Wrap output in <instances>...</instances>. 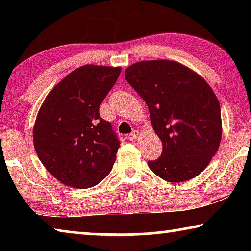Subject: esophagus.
I'll return each mask as SVG.
<instances>
[{
    "instance_id": "1",
    "label": "esophagus",
    "mask_w": 251,
    "mask_h": 251,
    "mask_svg": "<svg viewBox=\"0 0 251 251\" xmlns=\"http://www.w3.org/2000/svg\"><path fill=\"white\" fill-rule=\"evenodd\" d=\"M138 136H139V131L134 130L128 135V139H130V141H135V139H137Z\"/></svg>"
}]
</instances>
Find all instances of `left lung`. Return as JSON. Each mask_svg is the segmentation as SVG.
Returning a JSON list of instances; mask_svg holds the SVG:
<instances>
[{"instance_id":"left-lung-1","label":"left lung","mask_w":251,"mask_h":251,"mask_svg":"<svg viewBox=\"0 0 251 251\" xmlns=\"http://www.w3.org/2000/svg\"><path fill=\"white\" fill-rule=\"evenodd\" d=\"M125 78L145 100L163 143L159 158L148 161L157 176L181 182L198 176L215 156L223 135L217 96L189 67L169 59L137 62Z\"/></svg>"}]
</instances>
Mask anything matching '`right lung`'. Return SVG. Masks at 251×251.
<instances>
[{
	"label": "right lung",
	"instance_id": "1",
	"mask_svg": "<svg viewBox=\"0 0 251 251\" xmlns=\"http://www.w3.org/2000/svg\"><path fill=\"white\" fill-rule=\"evenodd\" d=\"M122 67L83 65L53 87L33 127L41 163L58 181L90 188L112 171L120 147L109 122L100 116L101 101Z\"/></svg>",
	"mask_w": 251,
	"mask_h": 251
}]
</instances>
